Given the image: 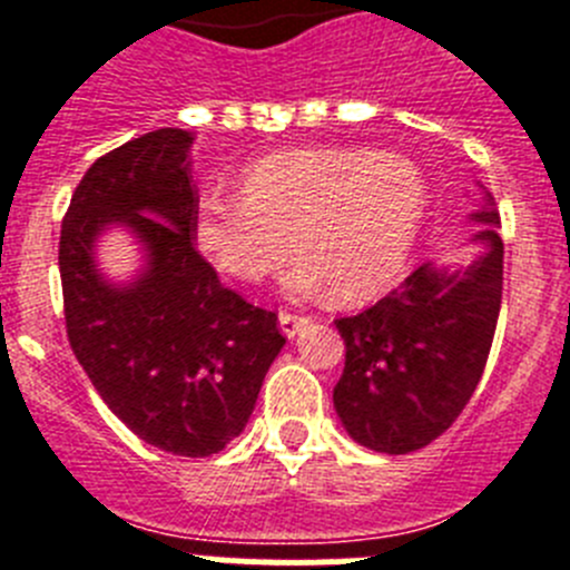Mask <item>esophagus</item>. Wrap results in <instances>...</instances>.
I'll list each match as a JSON object with an SVG mask.
<instances>
[{
  "label": "esophagus",
  "instance_id": "1",
  "mask_svg": "<svg viewBox=\"0 0 570 570\" xmlns=\"http://www.w3.org/2000/svg\"><path fill=\"white\" fill-rule=\"evenodd\" d=\"M302 325H308V316L294 314V311H279V328L285 336H296L302 331Z\"/></svg>",
  "mask_w": 570,
  "mask_h": 570
}]
</instances>
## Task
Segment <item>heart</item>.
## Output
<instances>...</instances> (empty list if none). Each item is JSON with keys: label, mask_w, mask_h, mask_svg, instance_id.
I'll list each match as a JSON object with an SVG mask.
<instances>
[{"label": "heart", "mask_w": 570, "mask_h": 570, "mask_svg": "<svg viewBox=\"0 0 570 570\" xmlns=\"http://www.w3.org/2000/svg\"><path fill=\"white\" fill-rule=\"evenodd\" d=\"M425 210V179L400 156L294 148L242 170L239 196L205 194L194 239L225 276L256 282L285 262L291 235L302 254L288 274L294 294L334 288L340 302H362L405 268Z\"/></svg>", "instance_id": "b5f03b06"}]
</instances>
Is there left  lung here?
Returning <instances> with one entry per match:
<instances>
[{"label": "left lung", "mask_w": 570, "mask_h": 570, "mask_svg": "<svg viewBox=\"0 0 570 570\" xmlns=\"http://www.w3.org/2000/svg\"><path fill=\"white\" fill-rule=\"evenodd\" d=\"M500 223L497 210L473 214ZM485 254L468 271L420 265L376 305L334 320L345 367L334 407L347 434L380 454H411L454 425L491 354L502 305V239L480 230Z\"/></svg>", "instance_id": "left-lung-1"}]
</instances>
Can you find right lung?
<instances>
[{
    "label": "right lung",
    "mask_w": 570,
    "mask_h": 570,
    "mask_svg": "<svg viewBox=\"0 0 570 570\" xmlns=\"http://www.w3.org/2000/svg\"><path fill=\"white\" fill-rule=\"evenodd\" d=\"M190 142L188 130L159 128L99 156L70 196L59 274L68 342L105 405L148 445L210 456L248 425L285 336L274 311L225 288L194 248ZM110 222L149 248V271L128 289L92 265Z\"/></svg>",
    "instance_id": "add662e5"
}]
</instances>
